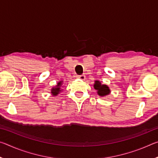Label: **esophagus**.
Here are the masks:
<instances>
[{
  "label": "esophagus",
  "instance_id": "obj_1",
  "mask_svg": "<svg viewBox=\"0 0 158 158\" xmlns=\"http://www.w3.org/2000/svg\"><path fill=\"white\" fill-rule=\"evenodd\" d=\"M77 77L81 80H84L85 79V76L84 75V74H82V75H78L77 76Z\"/></svg>",
  "mask_w": 158,
  "mask_h": 158
}]
</instances>
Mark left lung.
<instances>
[{
	"label": "left lung",
	"mask_w": 158,
	"mask_h": 158,
	"mask_svg": "<svg viewBox=\"0 0 158 158\" xmlns=\"http://www.w3.org/2000/svg\"><path fill=\"white\" fill-rule=\"evenodd\" d=\"M94 89L97 90L98 94L100 96H105L109 95L110 93L111 90L109 89V88L106 85L102 84L100 81L96 80L94 84Z\"/></svg>",
	"instance_id": "obj_1"
}]
</instances>
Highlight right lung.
Segmentation results:
<instances>
[{
  "label": "right lung",
  "mask_w": 158,
  "mask_h": 158,
  "mask_svg": "<svg viewBox=\"0 0 158 158\" xmlns=\"http://www.w3.org/2000/svg\"><path fill=\"white\" fill-rule=\"evenodd\" d=\"M61 85H62V81H59L57 84L56 86L52 88V90H51V93H52V95L53 96H56L58 93H59L61 90H62L60 89Z\"/></svg>",
  "instance_id": "obj_1"
}]
</instances>
